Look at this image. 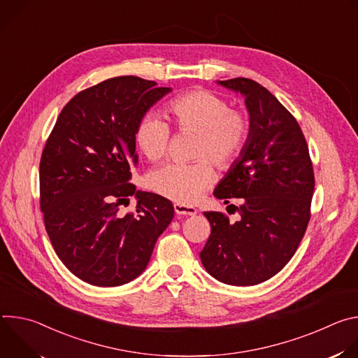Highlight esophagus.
<instances>
[{
	"label": "esophagus",
	"mask_w": 358,
	"mask_h": 358,
	"mask_svg": "<svg viewBox=\"0 0 358 358\" xmlns=\"http://www.w3.org/2000/svg\"><path fill=\"white\" fill-rule=\"evenodd\" d=\"M174 211L178 215H195L196 214V208H194L192 206H185V203H174Z\"/></svg>",
	"instance_id": "obj_1"
}]
</instances>
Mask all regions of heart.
<instances>
[{"label":"heart","instance_id":"heart-1","mask_svg":"<svg viewBox=\"0 0 358 358\" xmlns=\"http://www.w3.org/2000/svg\"><path fill=\"white\" fill-rule=\"evenodd\" d=\"M167 110L178 131L196 133L192 157L198 160L164 164L150 173L147 182L152 191L169 199L191 203L215 180L210 159L218 169L227 170L242 156L250 136V119L207 89H194L173 97ZM134 140L144 157L156 163L167 156L171 129L159 115L148 113L137 123Z\"/></svg>","mask_w":358,"mask_h":358}]
</instances>
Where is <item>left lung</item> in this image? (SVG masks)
I'll return each instance as SVG.
<instances>
[{
	"mask_svg": "<svg viewBox=\"0 0 358 358\" xmlns=\"http://www.w3.org/2000/svg\"><path fill=\"white\" fill-rule=\"evenodd\" d=\"M241 92L250 119V136L238 162L214 195L235 199L239 214L203 213L211 235L199 257L222 283H262L292 259L310 221L315 173L304 134L293 115L262 85L246 78L218 80Z\"/></svg>",
	"mask_w": 358,
	"mask_h": 358,
	"instance_id": "8db88e82",
	"label": "left lung"
}]
</instances>
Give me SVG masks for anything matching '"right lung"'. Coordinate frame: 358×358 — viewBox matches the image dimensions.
Returning <instances> with one entry per match:
<instances>
[{
    "mask_svg": "<svg viewBox=\"0 0 358 358\" xmlns=\"http://www.w3.org/2000/svg\"><path fill=\"white\" fill-rule=\"evenodd\" d=\"M138 76H117L73 96L50 131L39 163V203L58 258L86 283L112 287L136 279L174 217L167 198L136 191L134 131L171 92ZM136 213L118 214L128 198Z\"/></svg>",
    "mask_w": 358,
    "mask_h": 358,
    "instance_id": "1",
    "label": "right lung"
}]
</instances>
